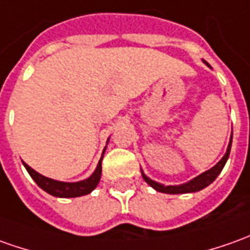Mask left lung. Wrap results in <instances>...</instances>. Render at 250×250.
Wrapping results in <instances>:
<instances>
[{"label":"left lung","instance_id":"8db88e82","mask_svg":"<svg viewBox=\"0 0 250 250\" xmlns=\"http://www.w3.org/2000/svg\"><path fill=\"white\" fill-rule=\"evenodd\" d=\"M231 142L232 135L231 139H230V144H229V147H227V152H226V154L223 156V159L219 161L215 167H212L210 169H208V171H205L204 174L198 175V176L194 178L193 181L185 183V185H181V186H164V185H160V183L154 182L152 179H149L146 175H144V172H142V176H144L145 182L149 183L153 189H156L157 191H161V193H167V194H181V193H193V191H198V190L207 188L209 183L213 182V181L216 179V176L222 172V169L225 167L226 161H227L229 156H230Z\"/></svg>","mask_w":250,"mask_h":250}]
</instances>
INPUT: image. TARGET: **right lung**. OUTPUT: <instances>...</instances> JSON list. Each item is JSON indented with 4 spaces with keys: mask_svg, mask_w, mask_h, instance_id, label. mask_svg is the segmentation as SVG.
<instances>
[{
    "mask_svg": "<svg viewBox=\"0 0 250 250\" xmlns=\"http://www.w3.org/2000/svg\"><path fill=\"white\" fill-rule=\"evenodd\" d=\"M101 160L98 161V166H97L94 174L90 176L89 179L82 181V182L76 183H67V182H59V181H54V179H49L43 175L38 174L37 171H34L30 166L24 164L25 169L28 171V174L31 175V178L35 181V183L40 186L41 189H43L46 193L52 194L54 197H62V198H71V197H81L84 194H89L91 190L96 189V186L100 182V178H101Z\"/></svg>",
    "mask_w": 250,
    "mask_h": 250,
    "instance_id": "1",
    "label": "right lung"
}]
</instances>
